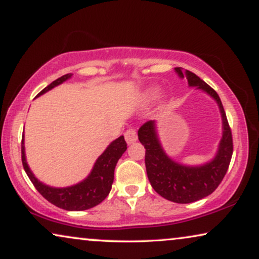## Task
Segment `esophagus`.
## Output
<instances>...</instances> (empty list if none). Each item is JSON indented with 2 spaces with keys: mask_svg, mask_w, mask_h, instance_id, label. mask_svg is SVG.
<instances>
[{
  "mask_svg": "<svg viewBox=\"0 0 259 259\" xmlns=\"http://www.w3.org/2000/svg\"><path fill=\"white\" fill-rule=\"evenodd\" d=\"M125 139L127 141V144H132V143H136L137 139H138V136H137V131L134 128H128L125 132Z\"/></svg>",
  "mask_w": 259,
  "mask_h": 259,
  "instance_id": "obj_1",
  "label": "esophagus"
}]
</instances>
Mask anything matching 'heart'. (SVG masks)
<instances>
[{
  "mask_svg": "<svg viewBox=\"0 0 259 259\" xmlns=\"http://www.w3.org/2000/svg\"><path fill=\"white\" fill-rule=\"evenodd\" d=\"M150 95H152V93H151V94H150Z\"/></svg>",
  "mask_w": 259,
  "mask_h": 259,
  "instance_id": "b5f03b06",
  "label": "heart"
}]
</instances>
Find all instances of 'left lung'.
<instances>
[{
  "mask_svg": "<svg viewBox=\"0 0 259 259\" xmlns=\"http://www.w3.org/2000/svg\"><path fill=\"white\" fill-rule=\"evenodd\" d=\"M176 72L180 77L185 76L190 86L201 88L218 102L223 116L224 132L217 155L211 162L199 167H186L177 164L162 151L155 133L153 120L145 122L140 127L138 131V138L146 148L145 165L147 177L155 192L175 203L189 204L207 197L222 183L231 161L233 141L231 128L217 92L190 70L177 67Z\"/></svg>",
  "mask_w": 259,
  "mask_h": 259,
  "instance_id": "obj_1",
  "label": "left lung"
}]
</instances>
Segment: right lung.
<instances>
[{
  "label": "right lung",
  "instance_id": "add662e5",
  "mask_svg": "<svg viewBox=\"0 0 259 259\" xmlns=\"http://www.w3.org/2000/svg\"><path fill=\"white\" fill-rule=\"evenodd\" d=\"M70 76H72V74H66V75L53 81L51 84H48L47 87L44 88L37 94V97L52 90L53 87L62 83L63 81L69 79ZM126 150L127 144L125 138H123V136L119 137L98 158L93 167V171L88 176L87 179H84L82 183L77 184V185L66 187V189L49 187L35 178L27 165L26 155H24L23 139L22 144H21V158H22V165L27 176L29 177L30 182L33 183L35 189L40 192L45 199H47L49 203L55 205V206L63 208V210L83 211L97 206L98 204H100L108 196L109 191L112 189L113 179H114L115 165Z\"/></svg>",
  "mask_w": 259,
  "mask_h": 259
}]
</instances>
